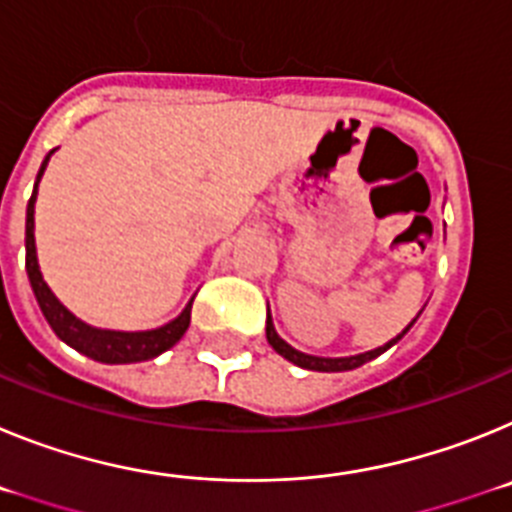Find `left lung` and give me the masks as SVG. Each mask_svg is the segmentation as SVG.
Listing matches in <instances>:
<instances>
[{
  "mask_svg": "<svg viewBox=\"0 0 512 512\" xmlns=\"http://www.w3.org/2000/svg\"><path fill=\"white\" fill-rule=\"evenodd\" d=\"M418 320V318H415ZM413 320V323H415ZM413 323L408 325V328L402 330L400 336L392 338L390 343H384V346L374 348V351H366V354H356V356H343V359H325V356H310V354H302V351H297V348L289 346L287 341H282V338L277 336V330H274V323H271V318L266 315V341L271 343V348L277 351L279 356H284L287 361H292V364L302 366V369H310V372H348V369H356V366L366 364V361L377 359L379 354H384L387 348L395 346L397 341H400L405 333H408L410 328H413Z\"/></svg>",
  "mask_w": 512,
  "mask_h": 512,
  "instance_id": "obj_1",
  "label": "left lung"
}]
</instances>
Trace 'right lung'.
Wrapping results in <instances>:
<instances>
[{"instance_id": "obj_1", "label": "right lung", "mask_w": 512, "mask_h": 512, "mask_svg": "<svg viewBox=\"0 0 512 512\" xmlns=\"http://www.w3.org/2000/svg\"><path fill=\"white\" fill-rule=\"evenodd\" d=\"M53 153V151H51ZM45 156L43 166L38 171V179H35L33 197L27 202V217H25V269L27 279H30V287L35 292V300H38L40 310H43L45 320L53 328L58 338L63 343H69L71 348H76L79 354L89 356L94 361H102V364H135V361H148L153 356L164 354L174 346L179 338L187 333L189 320H192V300L184 307L182 315L174 318L171 323L161 325L156 330H102L92 328L84 320H79L74 312H69L61 302L56 300V295L51 292V287L43 282V274H40L38 256H35V197H38V182L43 176L45 166H48V158Z\"/></svg>"}]
</instances>
